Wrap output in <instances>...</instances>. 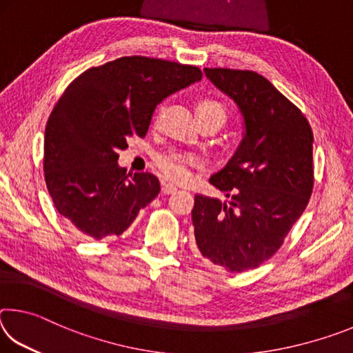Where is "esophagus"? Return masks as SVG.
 Returning a JSON list of instances; mask_svg holds the SVG:
<instances>
[{
  "mask_svg": "<svg viewBox=\"0 0 353 353\" xmlns=\"http://www.w3.org/2000/svg\"><path fill=\"white\" fill-rule=\"evenodd\" d=\"M177 191V187L172 183H162V193L163 194H172Z\"/></svg>",
  "mask_w": 353,
  "mask_h": 353,
  "instance_id": "34e87169",
  "label": "esophagus"
}]
</instances>
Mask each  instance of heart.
<instances>
[{
  "label": "heart",
  "instance_id": "1",
  "mask_svg": "<svg viewBox=\"0 0 353 353\" xmlns=\"http://www.w3.org/2000/svg\"><path fill=\"white\" fill-rule=\"evenodd\" d=\"M199 118L213 117L218 118L221 123L225 119L224 105L214 99H204L198 105ZM202 165V159L198 154L181 151V149H171L159 154L155 157V166L162 174L174 182H187L193 176V170Z\"/></svg>",
  "mask_w": 353,
  "mask_h": 353
}]
</instances>
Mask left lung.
<instances>
[{
  "label": "left lung",
  "mask_w": 353,
  "mask_h": 353,
  "mask_svg": "<svg viewBox=\"0 0 353 353\" xmlns=\"http://www.w3.org/2000/svg\"><path fill=\"white\" fill-rule=\"evenodd\" d=\"M244 118L240 146L210 183L229 201L194 196L202 256L230 272L259 268L283 244L313 191V132L303 113L255 71L205 68Z\"/></svg>",
  "instance_id": "1"
}]
</instances>
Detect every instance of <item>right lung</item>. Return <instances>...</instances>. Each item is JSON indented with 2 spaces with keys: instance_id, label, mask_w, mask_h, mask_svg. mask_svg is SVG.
<instances>
[{
  "instance_id": "right-lung-1",
  "label": "right lung",
  "mask_w": 353,
  "mask_h": 353,
  "mask_svg": "<svg viewBox=\"0 0 353 353\" xmlns=\"http://www.w3.org/2000/svg\"><path fill=\"white\" fill-rule=\"evenodd\" d=\"M202 79L193 65L143 56L83 71L65 88L45 130L43 171L57 212L82 235H121L160 191L151 172L128 174L118 151L145 137L157 104Z\"/></svg>"
}]
</instances>
